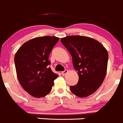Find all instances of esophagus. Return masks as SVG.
I'll use <instances>...</instances> for the list:
<instances>
[{
	"label": "esophagus",
	"instance_id": "34e87169",
	"mask_svg": "<svg viewBox=\"0 0 123 123\" xmlns=\"http://www.w3.org/2000/svg\"><path fill=\"white\" fill-rule=\"evenodd\" d=\"M68 70H65L64 71L62 72V75H65V74H66V73H68Z\"/></svg>",
	"mask_w": 123,
	"mask_h": 123
}]
</instances>
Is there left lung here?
<instances>
[{"label":"left lung","mask_w":123,"mask_h":123,"mask_svg":"<svg viewBox=\"0 0 123 123\" xmlns=\"http://www.w3.org/2000/svg\"><path fill=\"white\" fill-rule=\"evenodd\" d=\"M61 42L72 55L73 67L79 76L76 85L70 86L71 92L80 98L92 95L105 78L107 51L98 41L82 36H68Z\"/></svg>","instance_id":"obj_1"}]
</instances>
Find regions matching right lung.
Masks as SVG:
<instances>
[{
  "label": "right lung",
  "mask_w": 123,
  "mask_h": 123,
  "mask_svg": "<svg viewBox=\"0 0 123 123\" xmlns=\"http://www.w3.org/2000/svg\"><path fill=\"white\" fill-rule=\"evenodd\" d=\"M59 41L55 36L32 39L24 43L14 56L17 76L23 89L31 96L41 98L51 92L58 75L49 65V55Z\"/></svg>",
  "instance_id": "right-lung-1"
}]
</instances>
